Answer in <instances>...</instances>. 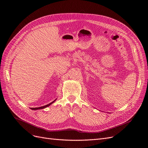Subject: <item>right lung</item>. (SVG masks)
Masks as SVG:
<instances>
[{
  "instance_id": "obj_1",
  "label": "right lung",
  "mask_w": 148,
  "mask_h": 148,
  "mask_svg": "<svg viewBox=\"0 0 148 148\" xmlns=\"http://www.w3.org/2000/svg\"><path fill=\"white\" fill-rule=\"evenodd\" d=\"M56 100V99L55 100H54L53 102H51V103H50L49 104H48V105H45V106H41V107H39V108H30L31 109H32V110H38V109H44V108H47V107H48L49 106H50L52 103H53Z\"/></svg>"
}]
</instances>
